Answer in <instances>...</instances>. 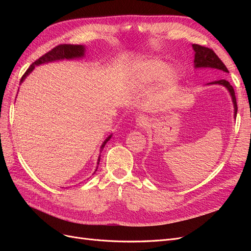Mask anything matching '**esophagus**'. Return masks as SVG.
Returning a JSON list of instances; mask_svg holds the SVG:
<instances>
[{"mask_svg":"<svg viewBox=\"0 0 251 251\" xmlns=\"http://www.w3.org/2000/svg\"><path fill=\"white\" fill-rule=\"evenodd\" d=\"M149 118L146 116H139L137 119H136V125H137L139 127H146L150 125L149 123Z\"/></svg>","mask_w":251,"mask_h":251,"instance_id":"34e87169","label":"esophagus"}]
</instances>
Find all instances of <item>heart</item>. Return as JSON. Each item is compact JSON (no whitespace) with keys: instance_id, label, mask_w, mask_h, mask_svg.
<instances>
[{"instance_id":"1","label":"heart","mask_w":251,"mask_h":251,"mask_svg":"<svg viewBox=\"0 0 251 251\" xmlns=\"http://www.w3.org/2000/svg\"><path fill=\"white\" fill-rule=\"evenodd\" d=\"M133 77L140 85H148L160 79V95L170 94L178 86L179 73L169 68V65L161 59L151 58L136 65L133 69Z\"/></svg>"}]
</instances>
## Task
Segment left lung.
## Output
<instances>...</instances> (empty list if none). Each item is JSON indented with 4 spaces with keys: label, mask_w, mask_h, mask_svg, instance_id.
Wrapping results in <instances>:
<instances>
[{
    "label": "left lung",
    "mask_w": 251,
    "mask_h": 251,
    "mask_svg": "<svg viewBox=\"0 0 251 251\" xmlns=\"http://www.w3.org/2000/svg\"><path fill=\"white\" fill-rule=\"evenodd\" d=\"M193 49L195 51V60H194L195 68H211V69H217V70L222 71L223 73H229L228 70H227L226 66L223 64L222 60L218 57V55L212 49L200 46V45H197V44L193 45ZM217 83L218 85L224 86L227 90L229 91L230 96L232 98L233 108H234V117H235L237 116V112H238V105H237V100H235L234 90L232 86L226 79L211 81V82H208L207 85H217Z\"/></svg>",
    "instance_id": "1"
}]
</instances>
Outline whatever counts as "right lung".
Masks as SVG:
<instances>
[{
	"label": "right lung",
	"mask_w": 251,
	"mask_h": 251,
	"mask_svg": "<svg viewBox=\"0 0 251 251\" xmlns=\"http://www.w3.org/2000/svg\"><path fill=\"white\" fill-rule=\"evenodd\" d=\"M85 55V47L81 46V45H70V44H63V45H58L55 48L51 49L49 52H47L46 54H44L43 56H41L39 59H36L34 63H32L30 65V67L27 69V71L25 72V74L23 75L21 78V83L24 81V79L27 77V75L29 73H31L32 70L35 68V66H40L42 64H46L49 62H54V60H59V59H73V58H79ZM112 137V135H110L109 137L103 141V143L101 144L100 147V153L102 149L104 148L105 143H107L110 138ZM100 155L98 157L97 160V164H100ZM98 168V165H97ZM97 168L95 170V172L97 171ZM94 172V173H95Z\"/></svg>",
	"instance_id": "1"
}]
</instances>
